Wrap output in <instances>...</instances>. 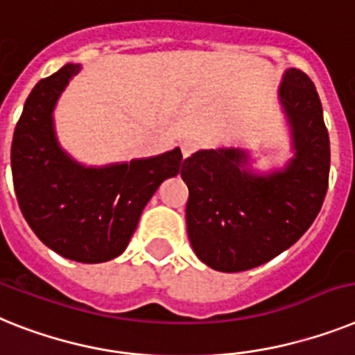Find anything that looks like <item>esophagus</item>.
Here are the masks:
<instances>
[{
    "label": "esophagus",
    "instance_id": "esophagus-1",
    "mask_svg": "<svg viewBox=\"0 0 355 355\" xmlns=\"http://www.w3.org/2000/svg\"><path fill=\"white\" fill-rule=\"evenodd\" d=\"M180 150H182V157H184V159H187L189 155H193L196 150H198V142H195V141H184L182 144H180Z\"/></svg>",
    "mask_w": 355,
    "mask_h": 355
}]
</instances>
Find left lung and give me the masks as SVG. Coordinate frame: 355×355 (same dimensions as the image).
Returning a JSON list of instances; mask_svg holds the SVG:
<instances>
[{"mask_svg":"<svg viewBox=\"0 0 355 355\" xmlns=\"http://www.w3.org/2000/svg\"><path fill=\"white\" fill-rule=\"evenodd\" d=\"M279 99L296 148L285 171L249 175L242 150L196 151L182 164L189 242L214 270L240 272L267 263L305 234L323 205L330 141L320 95L306 73L291 68Z\"/></svg>","mask_w":355,"mask_h":355,"instance_id":"8db88e82","label":"left lung"}]
</instances>
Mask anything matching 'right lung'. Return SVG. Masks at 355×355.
<instances>
[{
	"label": "right lung",
	"instance_id": "1",
	"mask_svg": "<svg viewBox=\"0 0 355 355\" xmlns=\"http://www.w3.org/2000/svg\"><path fill=\"white\" fill-rule=\"evenodd\" d=\"M79 64H67L31 92L14 130L12 180L19 209L37 238L68 260L101 263L124 252L142 209L177 177L180 150L110 168L71 162L53 135L52 110Z\"/></svg>",
	"mask_w": 355,
	"mask_h": 355
}]
</instances>
